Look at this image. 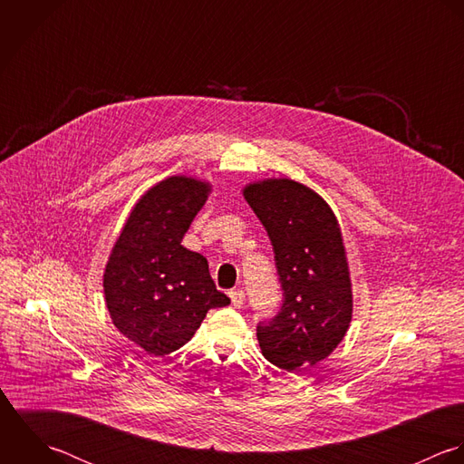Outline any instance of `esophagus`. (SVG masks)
<instances>
[{
	"instance_id": "34e87169",
	"label": "esophagus",
	"mask_w": 464,
	"mask_h": 464,
	"mask_svg": "<svg viewBox=\"0 0 464 464\" xmlns=\"http://www.w3.org/2000/svg\"><path fill=\"white\" fill-rule=\"evenodd\" d=\"M229 297H231V303H233L235 308H240V306L244 304V301H246L244 290H231V292H229Z\"/></svg>"
}]
</instances>
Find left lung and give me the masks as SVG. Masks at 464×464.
I'll list each match as a JSON object with an SVG mask.
<instances>
[{
	"label": "left lung",
	"instance_id": "8db88e82",
	"mask_svg": "<svg viewBox=\"0 0 464 464\" xmlns=\"http://www.w3.org/2000/svg\"><path fill=\"white\" fill-rule=\"evenodd\" d=\"M244 197L271 238L283 288L278 315L256 328L262 353L279 370L315 366L344 339L353 314L337 217L312 188L285 178L249 183Z\"/></svg>",
	"mask_w": 464,
	"mask_h": 464
}]
</instances>
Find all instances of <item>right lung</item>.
Returning a JSON list of instances; mask_svg holds the SVG:
<instances>
[{
  "mask_svg": "<svg viewBox=\"0 0 464 464\" xmlns=\"http://www.w3.org/2000/svg\"><path fill=\"white\" fill-rule=\"evenodd\" d=\"M211 185L172 176L132 208L105 266L103 294L112 324L150 355L165 357L193 337L208 310L229 304L208 260L181 246Z\"/></svg>",
  "mask_w": 464,
  "mask_h": 464,
  "instance_id": "1",
  "label": "right lung"
}]
</instances>
